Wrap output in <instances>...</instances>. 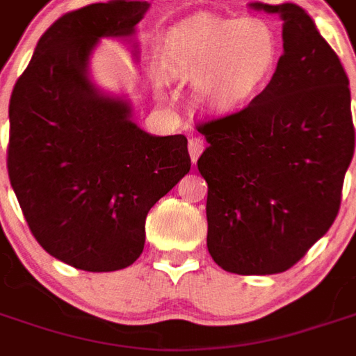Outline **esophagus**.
<instances>
[{
	"mask_svg": "<svg viewBox=\"0 0 356 356\" xmlns=\"http://www.w3.org/2000/svg\"><path fill=\"white\" fill-rule=\"evenodd\" d=\"M204 148H206V140H204V137H200V135L191 137V140H188V154H191L193 163H196V160L200 158V154L204 152Z\"/></svg>",
	"mask_w": 356,
	"mask_h": 356,
	"instance_id": "34e87169",
	"label": "esophagus"
}]
</instances>
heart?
Returning a JSON list of instances; mask_svg holds the SVG:
<instances>
[{"instance_id":"1","label":"heart","mask_w":356,"mask_h":356,"mask_svg":"<svg viewBox=\"0 0 356 356\" xmlns=\"http://www.w3.org/2000/svg\"><path fill=\"white\" fill-rule=\"evenodd\" d=\"M278 63V42L261 19L198 15L173 28L165 68L177 80L198 83L211 108L231 110L267 86Z\"/></svg>"}]
</instances>
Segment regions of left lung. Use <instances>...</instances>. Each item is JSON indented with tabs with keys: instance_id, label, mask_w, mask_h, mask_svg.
Instances as JSON below:
<instances>
[{
	"instance_id": "left-lung-1",
	"label": "left lung",
	"mask_w": 356,
	"mask_h": 356,
	"mask_svg": "<svg viewBox=\"0 0 356 356\" xmlns=\"http://www.w3.org/2000/svg\"><path fill=\"white\" fill-rule=\"evenodd\" d=\"M276 13L284 53L261 93L238 112L198 124L208 147V250L234 275L284 273L336 221L355 152L349 78L299 5Z\"/></svg>"
}]
</instances>
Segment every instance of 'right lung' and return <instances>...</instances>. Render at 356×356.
I'll return each instance as SVG.
<instances>
[{
    "instance_id": "right-lung-1",
    "label": "right lung",
    "mask_w": 356,
    "mask_h": 356,
    "mask_svg": "<svg viewBox=\"0 0 356 356\" xmlns=\"http://www.w3.org/2000/svg\"><path fill=\"white\" fill-rule=\"evenodd\" d=\"M147 9L118 0L63 15L9 102L7 171L28 227L47 254L89 273L137 261L148 211L191 170L185 135H148L88 78L99 38L131 35Z\"/></svg>"
}]
</instances>
